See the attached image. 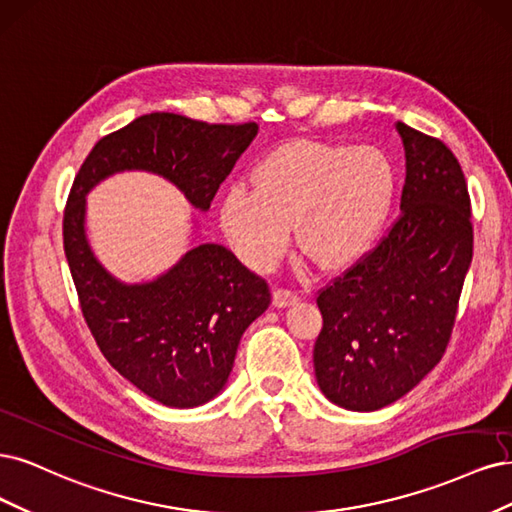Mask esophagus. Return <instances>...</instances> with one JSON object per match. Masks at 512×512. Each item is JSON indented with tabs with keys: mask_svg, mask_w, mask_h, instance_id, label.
Masks as SVG:
<instances>
[{
	"mask_svg": "<svg viewBox=\"0 0 512 512\" xmlns=\"http://www.w3.org/2000/svg\"><path fill=\"white\" fill-rule=\"evenodd\" d=\"M300 300V293L295 289H289V287H278L274 289V306L278 308H285V306H291Z\"/></svg>",
	"mask_w": 512,
	"mask_h": 512,
	"instance_id": "34e87169",
	"label": "esophagus"
}]
</instances>
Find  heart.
<instances>
[{
  "label": "heart",
  "instance_id": "heart-1",
  "mask_svg": "<svg viewBox=\"0 0 512 512\" xmlns=\"http://www.w3.org/2000/svg\"><path fill=\"white\" fill-rule=\"evenodd\" d=\"M393 191V166L378 148L302 140L263 159L253 189H229L221 219L255 270L285 255L295 223L304 253L323 268H346L381 236Z\"/></svg>",
  "mask_w": 512,
  "mask_h": 512
}]
</instances>
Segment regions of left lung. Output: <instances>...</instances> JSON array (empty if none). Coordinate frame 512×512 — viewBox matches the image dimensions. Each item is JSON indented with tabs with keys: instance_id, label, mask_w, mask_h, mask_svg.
Masks as SVG:
<instances>
[{
	"instance_id": "obj_1",
	"label": "left lung",
	"mask_w": 512,
	"mask_h": 512,
	"mask_svg": "<svg viewBox=\"0 0 512 512\" xmlns=\"http://www.w3.org/2000/svg\"><path fill=\"white\" fill-rule=\"evenodd\" d=\"M395 129L406 155L402 212L372 251L317 291V383L359 412L400 400L442 359L474 246L466 176L451 148L404 123Z\"/></svg>"
}]
</instances>
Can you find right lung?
Instances as JSON below:
<instances>
[{
	"instance_id": "right-lung-1",
	"label": "right lung",
	"mask_w": 512,
	"mask_h": 512,
	"mask_svg": "<svg viewBox=\"0 0 512 512\" xmlns=\"http://www.w3.org/2000/svg\"><path fill=\"white\" fill-rule=\"evenodd\" d=\"M255 136L257 123L144 114L91 148L63 210V251L97 346L114 370L166 406H200L225 387L244 329L270 306V287L221 244L195 246L153 283L123 285L89 249L85 195L114 172L148 170L208 210Z\"/></svg>"
}]
</instances>
